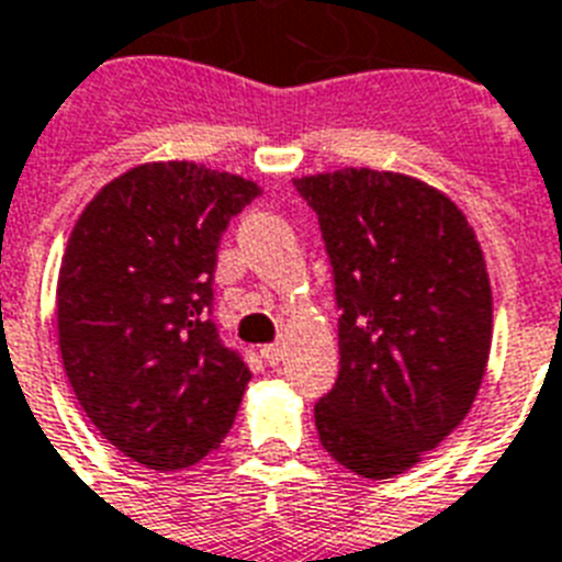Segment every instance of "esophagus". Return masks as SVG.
Instances as JSON below:
<instances>
[{
  "label": "esophagus",
  "mask_w": 562,
  "mask_h": 562,
  "mask_svg": "<svg viewBox=\"0 0 562 562\" xmlns=\"http://www.w3.org/2000/svg\"><path fill=\"white\" fill-rule=\"evenodd\" d=\"M262 357H266V360L271 362V366H277V362H280L282 357H285V346H282V342H271V346L262 348Z\"/></svg>",
  "instance_id": "1"
}]
</instances>
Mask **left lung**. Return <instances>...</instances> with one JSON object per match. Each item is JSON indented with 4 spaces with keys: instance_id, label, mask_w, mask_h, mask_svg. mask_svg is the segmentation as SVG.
<instances>
[{
    "instance_id": "obj_1",
    "label": "left lung",
    "mask_w": 562,
    "mask_h": 562,
    "mask_svg": "<svg viewBox=\"0 0 562 562\" xmlns=\"http://www.w3.org/2000/svg\"><path fill=\"white\" fill-rule=\"evenodd\" d=\"M331 257L339 376L314 405L323 449L369 480L414 469L471 412L492 351V282L457 202L400 171L294 179Z\"/></svg>"
}]
</instances>
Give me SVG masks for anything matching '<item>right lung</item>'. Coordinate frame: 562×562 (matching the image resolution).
I'll return each instance as SVG.
<instances>
[{
  "mask_svg": "<svg viewBox=\"0 0 562 562\" xmlns=\"http://www.w3.org/2000/svg\"><path fill=\"white\" fill-rule=\"evenodd\" d=\"M262 188L200 162H145L97 191L65 245L56 334L97 431L154 471L220 449L251 371L209 319L228 220Z\"/></svg>",
  "mask_w": 562,
  "mask_h": 562,
  "instance_id": "obj_1",
  "label": "right lung"
}]
</instances>
